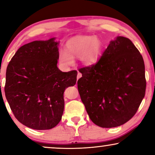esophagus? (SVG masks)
Returning <instances> with one entry per match:
<instances>
[{"label":"esophagus","instance_id":"34e87169","mask_svg":"<svg viewBox=\"0 0 155 155\" xmlns=\"http://www.w3.org/2000/svg\"><path fill=\"white\" fill-rule=\"evenodd\" d=\"M81 77H82V74L80 73V72H78V75H77V79L78 80V79H79V78H80Z\"/></svg>","mask_w":155,"mask_h":155}]
</instances>
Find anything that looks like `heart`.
Listing matches in <instances>:
<instances>
[{
	"label": "heart",
	"instance_id": "b5f03b06",
	"mask_svg": "<svg viewBox=\"0 0 155 155\" xmlns=\"http://www.w3.org/2000/svg\"><path fill=\"white\" fill-rule=\"evenodd\" d=\"M101 44L95 36H82L68 41L67 51H59V61L63 65H71L74 57H80L81 62L90 65L96 63L101 52Z\"/></svg>",
	"mask_w": 155,
	"mask_h": 155
}]
</instances>
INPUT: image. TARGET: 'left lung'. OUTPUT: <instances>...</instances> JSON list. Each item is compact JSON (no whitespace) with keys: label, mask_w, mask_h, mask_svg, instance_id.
<instances>
[{"label":"left lung","mask_w":155,"mask_h":155,"mask_svg":"<svg viewBox=\"0 0 155 155\" xmlns=\"http://www.w3.org/2000/svg\"><path fill=\"white\" fill-rule=\"evenodd\" d=\"M79 71L78 92L94 124L114 128L134 116L145 97L146 79L143 56L130 39L118 37L95 64Z\"/></svg>","instance_id":"8db88e82"}]
</instances>
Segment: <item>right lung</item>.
Segmentation results:
<instances>
[{
	"label": "right lung",
	"mask_w": 155,
	"mask_h": 155,
	"mask_svg": "<svg viewBox=\"0 0 155 155\" xmlns=\"http://www.w3.org/2000/svg\"><path fill=\"white\" fill-rule=\"evenodd\" d=\"M54 38L21 46L6 71L5 94L15 117L35 130L57 126L64 109L63 93L75 85L77 71L57 68L59 52Z\"/></svg>",
	"instance_id": "right-lung-1"
}]
</instances>
